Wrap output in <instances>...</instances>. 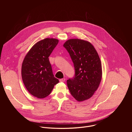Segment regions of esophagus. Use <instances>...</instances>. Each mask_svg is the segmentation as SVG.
<instances>
[{"label":"esophagus","instance_id":"obj_1","mask_svg":"<svg viewBox=\"0 0 132 132\" xmlns=\"http://www.w3.org/2000/svg\"><path fill=\"white\" fill-rule=\"evenodd\" d=\"M59 81H60V82H64V81H65V78L60 79L59 80Z\"/></svg>","mask_w":132,"mask_h":132}]
</instances>
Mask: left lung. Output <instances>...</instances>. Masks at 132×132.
I'll use <instances>...</instances> for the list:
<instances>
[{
    "label": "left lung",
    "mask_w": 132,
    "mask_h": 132,
    "mask_svg": "<svg viewBox=\"0 0 132 132\" xmlns=\"http://www.w3.org/2000/svg\"><path fill=\"white\" fill-rule=\"evenodd\" d=\"M74 63L75 75L67 80L71 94L79 102L90 98L101 81L99 56L93 45L80 39H70L63 45Z\"/></svg>",
    "instance_id": "left-lung-1"
}]
</instances>
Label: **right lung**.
<instances>
[{"label": "right lung", "instance_id": "add662e5", "mask_svg": "<svg viewBox=\"0 0 132 132\" xmlns=\"http://www.w3.org/2000/svg\"><path fill=\"white\" fill-rule=\"evenodd\" d=\"M58 43L55 38H47L37 43L25 57L21 74L28 92L38 98L50 94L59 82L54 77L49 57Z\"/></svg>", "mask_w": 132, "mask_h": 132}]
</instances>
